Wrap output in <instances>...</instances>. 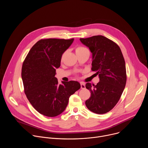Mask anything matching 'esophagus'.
I'll use <instances>...</instances> for the list:
<instances>
[{
  "instance_id": "34e87169",
  "label": "esophagus",
  "mask_w": 148,
  "mask_h": 148,
  "mask_svg": "<svg viewBox=\"0 0 148 148\" xmlns=\"http://www.w3.org/2000/svg\"><path fill=\"white\" fill-rule=\"evenodd\" d=\"M80 85H81V88L82 89H84L86 88V85H85V84H84V83L80 82Z\"/></svg>"
}]
</instances>
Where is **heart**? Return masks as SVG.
I'll return each mask as SVG.
<instances>
[{
  "label": "heart",
  "mask_w": 148,
  "mask_h": 148,
  "mask_svg": "<svg viewBox=\"0 0 148 148\" xmlns=\"http://www.w3.org/2000/svg\"><path fill=\"white\" fill-rule=\"evenodd\" d=\"M87 49L85 47H81V46H78L77 47L76 49H75V52L76 53H78V52H81V51H85V50H87ZM63 57H64V54H63L61 57V60L62 59Z\"/></svg>",
  "instance_id": "1"
}]
</instances>
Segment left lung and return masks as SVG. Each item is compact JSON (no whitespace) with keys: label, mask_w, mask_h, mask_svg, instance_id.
Wrapping results in <instances>:
<instances>
[{"label":"left lung","mask_w":148,"mask_h":148,"mask_svg":"<svg viewBox=\"0 0 148 148\" xmlns=\"http://www.w3.org/2000/svg\"><path fill=\"white\" fill-rule=\"evenodd\" d=\"M92 53V70L98 75L96 86L87 82L91 97L86 101L87 108L98 114L111 111L119 100L126 82V66L119 47L102 36L80 38Z\"/></svg>","instance_id":"obj_1"}]
</instances>
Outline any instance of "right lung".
<instances>
[{"label":"right lung","mask_w":148,"mask_h":148,"mask_svg":"<svg viewBox=\"0 0 148 148\" xmlns=\"http://www.w3.org/2000/svg\"><path fill=\"white\" fill-rule=\"evenodd\" d=\"M70 40H40L32 47L22 66V78L25 94L34 108L49 117L56 116L66 108L70 97L78 90V81L58 84L56 70L62 55L72 45Z\"/></svg>","instance_id":"obj_1"}]
</instances>
